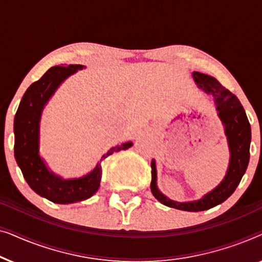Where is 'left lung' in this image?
I'll use <instances>...</instances> for the list:
<instances>
[{
  "label": "left lung",
  "mask_w": 262,
  "mask_h": 262,
  "mask_svg": "<svg viewBox=\"0 0 262 262\" xmlns=\"http://www.w3.org/2000/svg\"><path fill=\"white\" fill-rule=\"evenodd\" d=\"M193 78L200 89L211 95L216 103L218 116L225 126V135L228 137L230 148V163L224 180L213 191L207 193L200 200L189 203H177L164 196L156 186L155 161L151 162V184L150 188L155 198L164 205L184 211H204L223 203L230 196L237 187L239 181L246 173L249 162V145L252 132L247 114L237 99V96L223 87L216 78L206 74L193 73Z\"/></svg>",
  "instance_id": "8db88e82"
}]
</instances>
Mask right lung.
Returning <instances> with one entry per match:
<instances>
[{
	"mask_svg": "<svg viewBox=\"0 0 262 262\" xmlns=\"http://www.w3.org/2000/svg\"><path fill=\"white\" fill-rule=\"evenodd\" d=\"M81 64L50 68L42 76L32 83L25 93L14 118V156L25 180L39 195L57 204H70L88 199L98 191L101 180V161L113 152L128 149L131 142L113 146L101 157L94 170L80 179L63 180L46 168L39 156V121L45 103L57 87L68 76L78 69Z\"/></svg>",
	"mask_w": 262,
	"mask_h": 262,
	"instance_id": "obj_1",
	"label": "right lung"
}]
</instances>
